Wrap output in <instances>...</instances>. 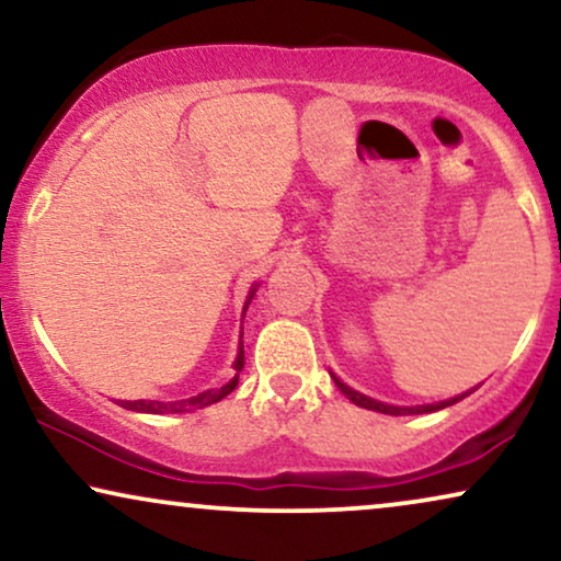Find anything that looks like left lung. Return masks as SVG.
Instances as JSON below:
<instances>
[{
    "label": "left lung",
    "instance_id": "left-lung-1",
    "mask_svg": "<svg viewBox=\"0 0 561 561\" xmlns=\"http://www.w3.org/2000/svg\"><path fill=\"white\" fill-rule=\"evenodd\" d=\"M332 378H334V383H337V389L343 391V394L351 399L353 404H358V407H363V410H374V412H381V414H423V412H435V410H443V407H448V404H456L458 399H463L469 394H461V397H454V399H446V402H438V404H423V407H394V404H383V402H378V399H370V397H366V394H360V391H355V389H351L347 387V383H343L340 381L337 376L334 374H330Z\"/></svg>",
    "mask_w": 561,
    "mask_h": 561
}]
</instances>
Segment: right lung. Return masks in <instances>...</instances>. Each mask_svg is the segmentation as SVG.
I'll return each instance as SVG.
<instances>
[{"label":"right lung","mask_w":561,"mask_h":561,"mask_svg":"<svg viewBox=\"0 0 561 561\" xmlns=\"http://www.w3.org/2000/svg\"><path fill=\"white\" fill-rule=\"evenodd\" d=\"M254 296V288L250 290V298H247L244 309L250 307ZM244 366V347H242V340H239V355L234 360V378H231L229 383H224L221 389H208L203 391L198 397H191V399H180V402H154V399H136V402H121V407H126V410H134V412H147V414H164V412H193V410H201V407H208L214 402H221L224 397L231 394V391L237 389L239 383V370Z\"/></svg>","instance_id":"right-lung-1"}]
</instances>
